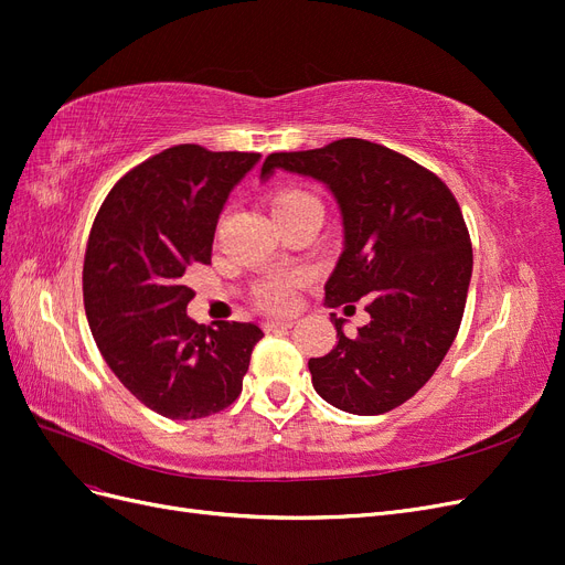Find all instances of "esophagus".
<instances>
[{
  "instance_id": "34e87169",
  "label": "esophagus",
  "mask_w": 565,
  "mask_h": 565,
  "mask_svg": "<svg viewBox=\"0 0 565 565\" xmlns=\"http://www.w3.org/2000/svg\"><path fill=\"white\" fill-rule=\"evenodd\" d=\"M292 320H268V322H264V330L266 332H278V330H289L292 328Z\"/></svg>"
}]
</instances>
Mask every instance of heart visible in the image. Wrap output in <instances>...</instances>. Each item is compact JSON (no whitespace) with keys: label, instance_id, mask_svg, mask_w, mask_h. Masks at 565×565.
<instances>
[{"label":"heart","instance_id":"1","mask_svg":"<svg viewBox=\"0 0 565 565\" xmlns=\"http://www.w3.org/2000/svg\"><path fill=\"white\" fill-rule=\"evenodd\" d=\"M270 212L276 221L285 218H297L306 214H320L322 216V204L320 200L306 191L301 185H280L268 198ZM299 273H273V276L264 278L254 285V301L259 309L270 313H285L295 306L297 287L301 285Z\"/></svg>","mask_w":565,"mask_h":565}]
</instances>
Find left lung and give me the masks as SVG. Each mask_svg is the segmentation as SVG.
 <instances>
[{
  "mask_svg": "<svg viewBox=\"0 0 565 565\" xmlns=\"http://www.w3.org/2000/svg\"><path fill=\"white\" fill-rule=\"evenodd\" d=\"M287 169L330 185L344 216V252L324 303L370 322L311 358L313 388L351 415H384L431 380L459 332L471 280L469 228L446 181L401 152L365 139L270 152L262 174Z\"/></svg>",
  "mask_w": 565,
  "mask_h": 565,
  "instance_id": "1",
  "label": "left lung"
}]
</instances>
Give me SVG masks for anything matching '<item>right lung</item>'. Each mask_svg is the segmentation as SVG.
I'll use <instances>...</instances> for the list:
<instances>
[{
	"label": "right lung",
	"mask_w": 565,
	"mask_h": 565,
	"mask_svg": "<svg viewBox=\"0 0 565 565\" xmlns=\"http://www.w3.org/2000/svg\"><path fill=\"white\" fill-rule=\"evenodd\" d=\"M259 152L172 146L119 179L84 252V311L106 363L146 407L169 419L226 409L264 332L252 322L204 328L185 316L195 295L185 268L212 264L231 188Z\"/></svg>",
	"instance_id": "obj_1"
}]
</instances>
